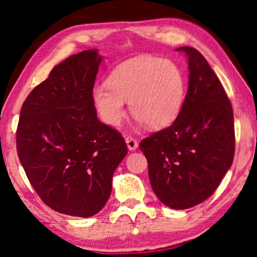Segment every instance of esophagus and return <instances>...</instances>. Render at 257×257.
<instances>
[{
    "mask_svg": "<svg viewBox=\"0 0 257 257\" xmlns=\"http://www.w3.org/2000/svg\"><path fill=\"white\" fill-rule=\"evenodd\" d=\"M125 142L127 144V147L130 151H135L137 150V147H138V142L135 138H132V137H126L125 138Z\"/></svg>",
    "mask_w": 257,
    "mask_h": 257,
    "instance_id": "esophagus-1",
    "label": "esophagus"
}]
</instances>
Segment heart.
<instances>
[{
    "label": "heart",
    "mask_w": 257,
    "mask_h": 257,
    "mask_svg": "<svg viewBox=\"0 0 257 257\" xmlns=\"http://www.w3.org/2000/svg\"><path fill=\"white\" fill-rule=\"evenodd\" d=\"M186 96V79L174 62L143 56L117 66L107 84L94 85L91 93L98 117L118 126L125 117V101L139 122L151 128L172 124L180 113Z\"/></svg>",
    "instance_id": "obj_1"
}]
</instances>
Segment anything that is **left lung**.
<instances>
[{
  "mask_svg": "<svg viewBox=\"0 0 257 257\" xmlns=\"http://www.w3.org/2000/svg\"><path fill=\"white\" fill-rule=\"evenodd\" d=\"M189 80L173 124L140 142L153 192L164 205L187 209L215 192L234 159L235 132L230 100L206 58L181 47Z\"/></svg>",
  "mask_w": 257,
  "mask_h": 257,
  "instance_id": "1",
  "label": "left lung"
}]
</instances>
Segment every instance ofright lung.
Here are the masks:
<instances>
[{
    "mask_svg": "<svg viewBox=\"0 0 257 257\" xmlns=\"http://www.w3.org/2000/svg\"><path fill=\"white\" fill-rule=\"evenodd\" d=\"M103 57L97 50L56 65L24 100L16 147L28 179L45 205L89 217L105 206L115 168L127 154L120 133L98 120L92 89Z\"/></svg>",
    "mask_w": 257,
    "mask_h": 257,
    "instance_id": "right-lung-1",
    "label": "right lung"
}]
</instances>
